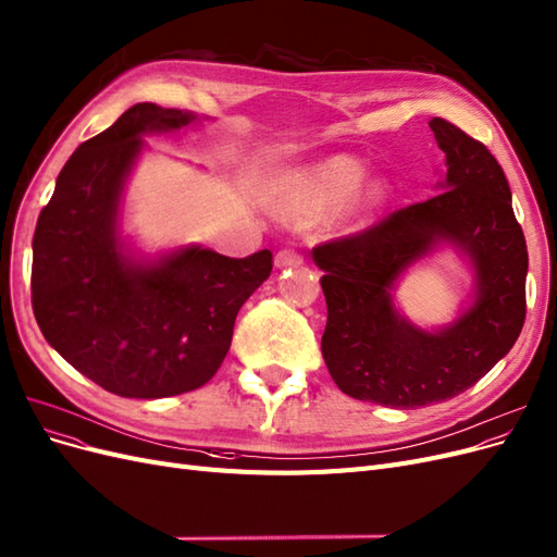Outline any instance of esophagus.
Here are the masks:
<instances>
[{"instance_id":"1","label":"esophagus","mask_w":557,"mask_h":557,"mask_svg":"<svg viewBox=\"0 0 557 557\" xmlns=\"http://www.w3.org/2000/svg\"><path fill=\"white\" fill-rule=\"evenodd\" d=\"M274 262H276V267H295V264L304 262V256L299 251H295V248H281Z\"/></svg>"}]
</instances>
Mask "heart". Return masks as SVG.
<instances>
[{"instance_id": "heart-1", "label": "heart", "mask_w": 557, "mask_h": 557, "mask_svg": "<svg viewBox=\"0 0 557 557\" xmlns=\"http://www.w3.org/2000/svg\"><path fill=\"white\" fill-rule=\"evenodd\" d=\"M359 182V165L350 159H334L306 184L304 205L309 209H324L343 200Z\"/></svg>"}]
</instances>
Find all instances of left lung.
I'll use <instances>...</instances> for the list:
<instances>
[{
	"instance_id": "obj_1",
	"label": "left lung",
	"mask_w": 557,
	"mask_h": 557,
	"mask_svg": "<svg viewBox=\"0 0 557 557\" xmlns=\"http://www.w3.org/2000/svg\"><path fill=\"white\" fill-rule=\"evenodd\" d=\"M429 126L445 151V190L313 248L327 301L322 357L336 387L398 410L476 385L525 322L528 246L505 172L484 143L451 122L433 117ZM440 238L473 258L478 299L449 331L429 335L395 313L388 290Z\"/></svg>"
}]
</instances>
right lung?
Segmentation results:
<instances>
[{"instance_id":"add662e5","label":"right lung","mask_w":557,"mask_h":557,"mask_svg":"<svg viewBox=\"0 0 557 557\" xmlns=\"http://www.w3.org/2000/svg\"><path fill=\"white\" fill-rule=\"evenodd\" d=\"M175 108L136 103L73 151L34 230L32 309L75 371L124 398L194 392L214 377L244 301L272 251L227 258L200 246L133 264L117 237L124 180L143 133L186 126Z\"/></svg>"}]
</instances>
